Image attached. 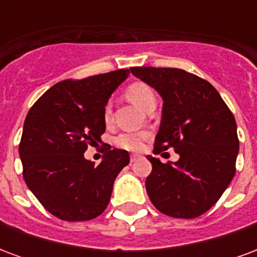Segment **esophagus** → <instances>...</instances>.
Returning <instances> with one entry per match:
<instances>
[{
  "instance_id": "esophagus-1",
  "label": "esophagus",
  "mask_w": 257,
  "mask_h": 257,
  "mask_svg": "<svg viewBox=\"0 0 257 257\" xmlns=\"http://www.w3.org/2000/svg\"><path fill=\"white\" fill-rule=\"evenodd\" d=\"M139 154H132V156H131V161L134 162V161H136V160H138V158H139Z\"/></svg>"
}]
</instances>
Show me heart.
I'll list each match as a JSON object with an SVG mask.
<instances>
[{
	"mask_svg": "<svg viewBox=\"0 0 257 257\" xmlns=\"http://www.w3.org/2000/svg\"><path fill=\"white\" fill-rule=\"evenodd\" d=\"M125 95L128 97L129 100L132 101L134 104H136L143 110H147L149 107L156 104V95H154V90L151 89V86H149L145 82H132L126 86L125 90ZM103 117L107 123L111 121L112 118V106L111 103L108 101L106 106H104V111H103ZM147 139V134L142 132V134H122L118 136L115 139V145L126 149V150H139L143 146V142Z\"/></svg>",
	"mask_w": 257,
	"mask_h": 257,
	"instance_id": "obj_1",
	"label": "heart"
}]
</instances>
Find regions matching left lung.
Returning a JSON list of instances; mask_svg holds the SVG:
<instances>
[{"mask_svg":"<svg viewBox=\"0 0 257 257\" xmlns=\"http://www.w3.org/2000/svg\"><path fill=\"white\" fill-rule=\"evenodd\" d=\"M161 95L162 118L154 153L173 149L176 162L149 156L146 190L157 209L194 219L210 209L235 175L239 142L235 118L212 85L180 68L132 67Z\"/></svg>","mask_w":257,"mask_h":257,"instance_id":"8db88e82","label":"left lung"}]
</instances>
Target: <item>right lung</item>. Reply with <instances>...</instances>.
Instances as JSON below:
<instances>
[{
	"label": "right lung",
	"instance_id": "right-lung-1",
	"mask_svg": "<svg viewBox=\"0 0 257 257\" xmlns=\"http://www.w3.org/2000/svg\"><path fill=\"white\" fill-rule=\"evenodd\" d=\"M128 68L84 79H64L48 89L27 114L19 145L23 178L42 206L62 220L103 213L112 184L129 164L126 150L106 145L103 161L85 160L88 146L106 131L104 106L128 77Z\"/></svg>",
	"mask_w": 257,
	"mask_h": 257
}]
</instances>
